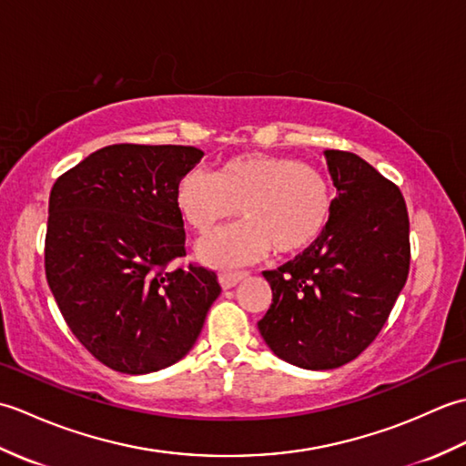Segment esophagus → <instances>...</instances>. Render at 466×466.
Here are the masks:
<instances>
[{
    "label": "esophagus",
    "instance_id": "34e87169",
    "mask_svg": "<svg viewBox=\"0 0 466 466\" xmlns=\"http://www.w3.org/2000/svg\"><path fill=\"white\" fill-rule=\"evenodd\" d=\"M246 276H248V272H220L218 280H220L222 289L228 290V289H234V286L238 284L240 280H244Z\"/></svg>",
    "mask_w": 466,
    "mask_h": 466
}]
</instances>
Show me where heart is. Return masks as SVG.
I'll list each match as a JSON object with an SVG mask.
<instances>
[{
    "mask_svg": "<svg viewBox=\"0 0 466 466\" xmlns=\"http://www.w3.org/2000/svg\"><path fill=\"white\" fill-rule=\"evenodd\" d=\"M176 206L198 234H210L240 208L242 224L198 246L204 262L236 266L270 248L279 256L310 248L330 222L332 187L300 160L252 152L222 162L214 176L187 172L176 187Z\"/></svg>",
    "mask_w": 466,
    "mask_h": 466,
    "instance_id": "b5f03b06",
    "label": "heart"
}]
</instances>
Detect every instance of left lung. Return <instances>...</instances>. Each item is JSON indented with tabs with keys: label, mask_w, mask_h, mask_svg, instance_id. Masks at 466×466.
Returning <instances> with one entry per match:
<instances>
[{
	"label": "left lung",
	"mask_w": 466,
	"mask_h": 466,
	"mask_svg": "<svg viewBox=\"0 0 466 466\" xmlns=\"http://www.w3.org/2000/svg\"><path fill=\"white\" fill-rule=\"evenodd\" d=\"M324 157L336 187L330 222L310 248L264 272L272 304L258 322L268 349L306 370L339 369L376 339L410 264L399 187L360 156Z\"/></svg>",
	"instance_id": "obj_1"
}]
</instances>
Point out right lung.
I'll return each instance as SVG.
<instances>
[{
	"mask_svg": "<svg viewBox=\"0 0 466 466\" xmlns=\"http://www.w3.org/2000/svg\"><path fill=\"white\" fill-rule=\"evenodd\" d=\"M202 156L194 146H106L49 194L47 284L76 339L117 372L184 359L220 296L212 270H166L186 256L176 187Z\"/></svg>",
	"mask_w": 466,
	"mask_h": 466,
	"instance_id": "add662e5",
	"label": "right lung"
}]
</instances>
